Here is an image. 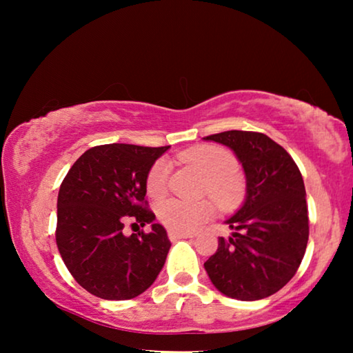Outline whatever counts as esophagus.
<instances>
[{"label":"esophagus","mask_w":353,"mask_h":353,"mask_svg":"<svg viewBox=\"0 0 353 353\" xmlns=\"http://www.w3.org/2000/svg\"><path fill=\"white\" fill-rule=\"evenodd\" d=\"M170 240L171 241H177V240H183V238H193L194 235L191 234H179V232H170Z\"/></svg>","instance_id":"34e87169"}]
</instances>
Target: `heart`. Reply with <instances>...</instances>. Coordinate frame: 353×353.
Segmentation results:
<instances>
[{
	"mask_svg": "<svg viewBox=\"0 0 353 353\" xmlns=\"http://www.w3.org/2000/svg\"><path fill=\"white\" fill-rule=\"evenodd\" d=\"M207 177L205 191L219 205H230L240 198L243 179L238 174L235 155L225 148L204 145L183 154ZM170 163L160 159L152 165L146 177V191L154 199L162 198L168 188ZM213 207L205 201L185 202L171 198L157 205V216L166 229L179 234H191L212 218Z\"/></svg>",
	"mask_w": 353,
	"mask_h": 353,
	"instance_id": "heart-1",
	"label": "heart"
}]
</instances>
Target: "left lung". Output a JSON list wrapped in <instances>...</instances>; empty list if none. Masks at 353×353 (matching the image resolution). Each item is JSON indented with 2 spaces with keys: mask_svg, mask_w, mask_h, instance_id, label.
Segmentation results:
<instances>
[{
  "mask_svg": "<svg viewBox=\"0 0 353 353\" xmlns=\"http://www.w3.org/2000/svg\"><path fill=\"white\" fill-rule=\"evenodd\" d=\"M204 140L230 148L246 176L243 205L225 221L234 232L218 238L205 271L227 297H270L292 279L307 249L308 210L301 171L265 134L227 130Z\"/></svg>",
  "mask_w": 353,
  "mask_h": 353,
  "instance_id": "8db88e82",
  "label": "left lung"
}]
</instances>
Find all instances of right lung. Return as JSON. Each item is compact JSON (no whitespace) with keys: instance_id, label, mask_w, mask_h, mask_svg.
<instances>
[{"instance_id":"right-lung-1","label":"right lung","mask_w":353,"mask_h":353,"mask_svg":"<svg viewBox=\"0 0 353 353\" xmlns=\"http://www.w3.org/2000/svg\"><path fill=\"white\" fill-rule=\"evenodd\" d=\"M170 146H94L83 152L59 190L56 243L65 266L83 290L105 301H126L157 279L171 248L162 224L145 207L146 177ZM152 224L128 237L122 227Z\"/></svg>"}]
</instances>
